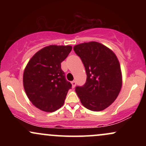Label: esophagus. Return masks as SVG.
<instances>
[{
  "instance_id": "34e87169",
  "label": "esophagus",
  "mask_w": 146,
  "mask_h": 146,
  "mask_svg": "<svg viewBox=\"0 0 146 146\" xmlns=\"http://www.w3.org/2000/svg\"><path fill=\"white\" fill-rule=\"evenodd\" d=\"M71 84H72V87H73V88H75V85H76V82H75V81H72Z\"/></svg>"
}]
</instances>
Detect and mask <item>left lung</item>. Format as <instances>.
<instances>
[{
	"label": "left lung",
	"instance_id": "1",
	"mask_svg": "<svg viewBox=\"0 0 146 146\" xmlns=\"http://www.w3.org/2000/svg\"><path fill=\"white\" fill-rule=\"evenodd\" d=\"M84 65L87 78L75 92L85 108L101 111L116 100L122 86L120 64L115 53L105 45L92 41L74 46Z\"/></svg>",
	"mask_w": 146,
	"mask_h": 146
}]
</instances>
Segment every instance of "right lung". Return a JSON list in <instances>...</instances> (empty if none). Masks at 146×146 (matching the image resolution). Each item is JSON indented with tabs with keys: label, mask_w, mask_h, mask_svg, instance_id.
<instances>
[{
	"label": "right lung",
	"mask_w": 146,
	"mask_h": 146,
	"mask_svg": "<svg viewBox=\"0 0 146 146\" xmlns=\"http://www.w3.org/2000/svg\"><path fill=\"white\" fill-rule=\"evenodd\" d=\"M72 50L70 45H49L29 60L23 73V86L28 98L38 109L51 113L64 103L71 84L66 81L61 62Z\"/></svg>",
	"instance_id": "obj_1"
}]
</instances>
